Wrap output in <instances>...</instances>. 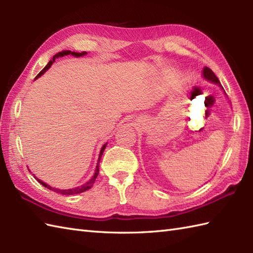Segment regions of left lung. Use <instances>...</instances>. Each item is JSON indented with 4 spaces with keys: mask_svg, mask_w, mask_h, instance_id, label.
<instances>
[{
    "mask_svg": "<svg viewBox=\"0 0 253 253\" xmlns=\"http://www.w3.org/2000/svg\"><path fill=\"white\" fill-rule=\"evenodd\" d=\"M203 76H204V78H207L208 80H210V82L215 83V84H219L218 78L215 76V74L212 72V69H210L209 67H204V69H203Z\"/></svg>",
    "mask_w": 253,
    "mask_h": 253,
    "instance_id": "obj_1",
    "label": "left lung"
}]
</instances>
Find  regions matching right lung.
<instances>
[{"label":"right lung","mask_w":253,"mask_h":253,"mask_svg":"<svg viewBox=\"0 0 253 253\" xmlns=\"http://www.w3.org/2000/svg\"><path fill=\"white\" fill-rule=\"evenodd\" d=\"M68 54H72V55H74V56H77V57H79V56H83V55H84V54H85V52L78 53V52H72V51H68V50H64V51H62V52H58L57 54H55L54 56H53V60H51L49 63H47V65H46L43 69H42V71H41L39 74L37 75V78H38V77H40L42 74H44V73H45V71H47V69H49V68L51 67V65L53 64V62L55 61V57H58V56H64V55H68ZM105 147H106V144H104V146L102 147V149H101L100 157H99V161H100V159H101V155L103 154V151H104ZM98 175H99V162H98V165H96L95 173H94V175L92 176V178H91L89 181L85 182L84 185L80 186V187H77V188H73V189H66V190L55 189V188H52L51 186L44 184L43 181H41V180H39V179H38V181H39L42 186H44L45 188H47V189L53 190V191H54V192H57V193H61V195L71 196V195H77V193H82V192H84V191H85V190L90 189V188L92 187V185L94 184V181H95V179H96V177H98Z\"/></svg>","instance_id":"obj_1"}]
</instances>
